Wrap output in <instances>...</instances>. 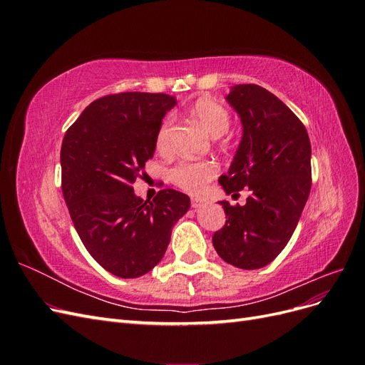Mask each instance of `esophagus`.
Returning <instances> with one entry per match:
<instances>
[{"label":"esophagus","mask_w":365,"mask_h":365,"mask_svg":"<svg viewBox=\"0 0 365 365\" xmlns=\"http://www.w3.org/2000/svg\"><path fill=\"white\" fill-rule=\"evenodd\" d=\"M204 205V201L200 200V197H192V207L193 208H200Z\"/></svg>","instance_id":"1"}]
</instances>
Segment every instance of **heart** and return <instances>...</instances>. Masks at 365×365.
<instances>
[{
  "label": "heart",
  "mask_w": 365,
  "mask_h": 365,
  "mask_svg": "<svg viewBox=\"0 0 365 365\" xmlns=\"http://www.w3.org/2000/svg\"><path fill=\"white\" fill-rule=\"evenodd\" d=\"M190 115L210 135L222 137L230 128L231 118L227 109L212 98H200L190 106ZM170 146V120L163 121L157 132L158 150H168ZM217 173L216 164L210 161H180L170 169L169 178L173 184L190 193H200L204 185Z\"/></svg>",
  "instance_id": "b5f03b06"
}]
</instances>
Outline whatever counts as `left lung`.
<instances>
[{
  "label": "left lung",
  "instance_id": "obj_1",
  "mask_svg": "<svg viewBox=\"0 0 365 365\" xmlns=\"http://www.w3.org/2000/svg\"><path fill=\"white\" fill-rule=\"evenodd\" d=\"M242 123V138L225 175L224 192L248 187L245 205L219 201L225 227L213 247L240 269L267 267L288 244L311 193V141L298 117L259 85H235L225 97Z\"/></svg>",
  "mask_w": 365,
  "mask_h": 365
}]
</instances>
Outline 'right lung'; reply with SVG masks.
Here are the masks:
<instances>
[{"mask_svg": "<svg viewBox=\"0 0 365 365\" xmlns=\"http://www.w3.org/2000/svg\"><path fill=\"white\" fill-rule=\"evenodd\" d=\"M175 105L168 94L106 96L83 109L62 141V193L74 228L93 259L121 279L158 264L190 208L181 192L165 189L143 201L132 189Z\"/></svg>", "mask_w": 365, "mask_h": 365, "instance_id": "1", "label": "right lung"}]
</instances>
